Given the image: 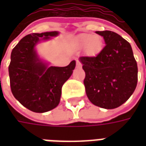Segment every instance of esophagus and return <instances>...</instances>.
Wrapping results in <instances>:
<instances>
[{"mask_svg": "<svg viewBox=\"0 0 146 146\" xmlns=\"http://www.w3.org/2000/svg\"><path fill=\"white\" fill-rule=\"evenodd\" d=\"M76 67H77V68H81V67H82V64H81V62L78 60L76 61Z\"/></svg>", "mask_w": 146, "mask_h": 146, "instance_id": "1", "label": "esophagus"}]
</instances>
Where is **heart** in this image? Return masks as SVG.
<instances>
[{"label": "heart", "instance_id": "heart-1", "mask_svg": "<svg viewBox=\"0 0 146 146\" xmlns=\"http://www.w3.org/2000/svg\"><path fill=\"white\" fill-rule=\"evenodd\" d=\"M76 42L80 47H86V53L92 57L98 55L103 48V40L99 35H92L90 33L80 34L77 36Z\"/></svg>", "mask_w": 146, "mask_h": 146}]
</instances>
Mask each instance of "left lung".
<instances>
[{
    "label": "left lung",
    "mask_w": 146,
    "mask_h": 146,
    "mask_svg": "<svg viewBox=\"0 0 146 146\" xmlns=\"http://www.w3.org/2000/svg\"><path fill=\"white\" fill-rule=\"evenodd\" d=\"M106 46L95 57H80L84 84L92 104L112 110L127 101L138 82V66L131 44L110 30L96 31Z\"/></svg>",
    "instance_id": "obj_1"
}]
</instances>
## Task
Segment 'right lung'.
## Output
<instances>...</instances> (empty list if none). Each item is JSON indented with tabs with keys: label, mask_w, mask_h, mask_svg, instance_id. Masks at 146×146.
Segmentation results:
<instances>
[{
	"label": "right lung",
	"mask_w": 146,
	"mask_h": 146,
	"mask_svg": "<svg viewBox=\"0 0 146 146\" xmlns=\"http://www.w3.org/2000/svg\"><path fill=\"white\" fill-rule=\"evenodd\" d=\"M58 34V31L29 34L11 51L8 67L11 92L23 106L35 113H45L58 106L62 87L76 66L75 60L67 66H50L37 54V44Z\"/></svg>",
	"instance_id": "right-lung-1"
}]
</instances>
